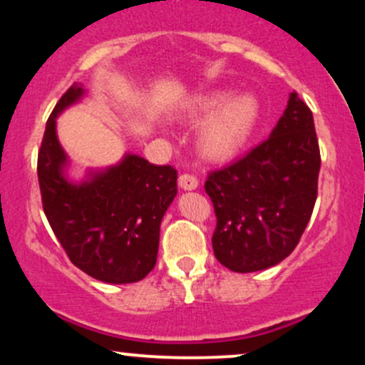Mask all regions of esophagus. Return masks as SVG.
Masks as SVG:
<instances>
[{
	"instance_id": "34e87169",
	"label": "esophagus",
	"mask_w": 365,
	"mask_h": 365,
	"mask_svg": "<svg viewBox=\"0 0 365 365\" xmlns=\"http://www.w3.org/2000/svg\"><path fill=\"white\" fill-rule=\"evenodd\" d=\"M179 186H181V190L184 191H192L198 187V179L192 174H181L179 175Z\"/></svg>"
}]
</instances>
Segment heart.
I'll use <instances>...</instances> for the list:
<instances>
[{"label":"heart","instance_id":"b5f03b06","mask_svg":"<svg viewBox=\"0 0 365 365\" xmlns=\"http://www.w3.org/2000/svg\"><path fill=\"white\" fill-rule=\"evenodd\" d=\"M181 115L191 123L207 118L196 135V148L210 162H227L251 141L261 119V104L252 93L232 96L229 90H212L191 97Z\"/></svg>","mask_w":365,"mask_h":365}]
</instances>
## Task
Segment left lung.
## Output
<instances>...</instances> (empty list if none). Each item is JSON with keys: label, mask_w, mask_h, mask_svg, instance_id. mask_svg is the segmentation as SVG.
I'll return each instance as SVG.
<instances>
[{"label": "left lung", "mask_w": 365, "mask_h": 365, "mask_svg": "<svg viewBox=\"0 0 365 365\" xmlns=\"http://www.w3.org/2000/svg\"><path fill=\"white\" fill-rule=\"evenodd\" d=\"M319 167L312 113L292 92L269 138L205 182L217 215L215 258L237 273L284 261L311 218Z\"/></svg>", "instance_id": "obj_1"}]
</instances>
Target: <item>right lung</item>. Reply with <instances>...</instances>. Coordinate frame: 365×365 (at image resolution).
<instances>
[{
    "label": "right lung",
    "instance_id": "1",
    "mask_svg": "<svg viewBox=\"0 0 365 365\" xmlns=\"http://www.w3.org/2000/svg\"><path fill=\"white\" fill-rule=\"evenodd\" d=\"M85 93L73 83L47 119L37 158L42 207L76 268L106 284H133L155 267L160 222L178 195V170L126 153L107 169H88L81 181L70 179L56 119Z\"/></svg>",
    "mask_w": 365,
    "mask_h": 365
}]
</instances>
